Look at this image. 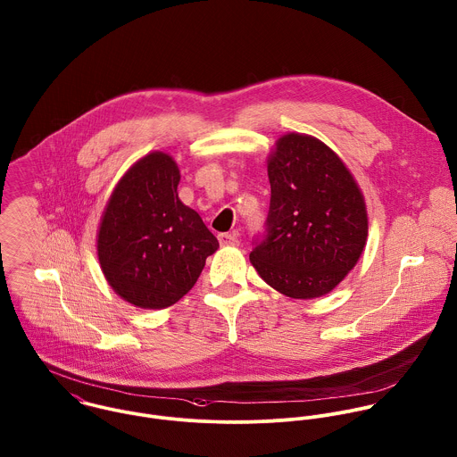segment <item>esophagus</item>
I'll use <instances>...</instances> for the list:
<instances>
[{
	"mask_svg": "<svg viewBox=\"0 0 457 457\" xmlns=\"http://www.w3.org/2000/svg\"><path fill=\"white\" fill-rule=\"evenodd\" d=\"M219 242L222 247H228V245H238V238L235 233H220L219 235Z\"/></svg>",
	"mask_w": 457,
	"mask_h": 457,
	"instance_id": "1",
	"label": "esophagus"
}]
</instances>
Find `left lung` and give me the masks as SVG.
Segmentation results:
<instances>
[{"mask_svg":"<svg viewBox=\"0 0 457 457\" xmlns=\"http://www.w3.org/2000/svg\"><path fill=\"white\" fill-rule=\"evenodd\" d=\"M267 168V237L253 249L251 263L289 298L323 296L364 253V194L339 155L307 134L280 136Z\"/></svg>","mask_w":457,"mask_h":457,"instance_id":"1","label":"left lung"}]
</instances>
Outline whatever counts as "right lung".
I'll return each instance as SVG.
<instances>
[{"mask_svg": "<svg viewBox=\"0 0 457 457\" xmlns=\"http://www.w3.org/2000/svg\"><path fill=\"white\" fill-rule=\"evenodd\" d=\"M171 155L141 157L116 183L98 224L96 256L107 284L141 309H166L187 295L219 242L179 197Z\"/></svg>", "mask_w": 457, "mask_h": 457, "instance_id": "right-lung-1", "label": "right lung"}]
</instances>
